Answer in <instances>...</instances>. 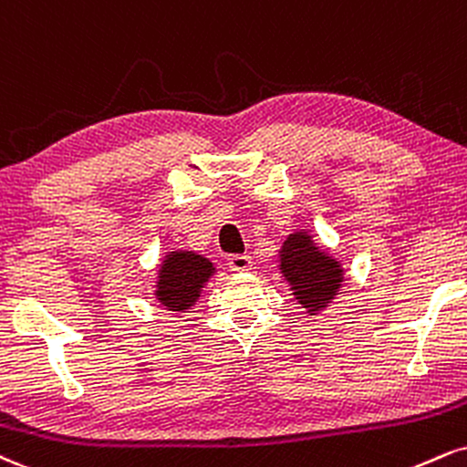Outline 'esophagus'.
<instances>
[{
  "label": "esophagus",
  "mask_w": 467,
  "mask_h": 467,
  "mask_svg": "<svg viewBox=\"0 0 467 467\" xmlns=\"http://www.w3.org/2000/svg\"><path fill=\"white\" fill-rule=\"evenodd\" d=\"M228 265H230V269H234V272H248V269H252V256L250 254H230Z\"/></svg>",
  "instance_id": "1"
}]
</instances>
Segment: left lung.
Wrapping results in <instances>:
<instances>
[{"mask_svg": "<svg viewBox=\"0 0 467 467\" xmlns=\"http://www.w3.org/2000/svg\"><path fill=\"white\" fill-rule=\"evenodd\" d=\"M280 269L294 289L296 300L311 316L322 311L344 283L339 263L319 250L306 233L289 234L280 252Z\"/></svg>", "mask_w": 467, "mask_h": 467, "instance_id": "obj_1", "label": "left lung"}]
</instances>
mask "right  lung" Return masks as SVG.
Returning a JSON list of instances; mask_svg holds the SVG:
<instances>
[{
    "instance_id": "obj_1",
    "label": "right lung",
    "mask_w": 467,
    "mask_h": 467,
    "mask_svg": "<svg viewBox=\"0 0 467 467\" xmlns=\"http://www.w3.org/2000/svg\"><path fill=\"white\" fill-rule=\"evenodd\" d=\"M213 276V263L195 252H171L161 265L156 297L170 311H184L198 300L202 285Z\"/></svg>"
}]
</instances>
